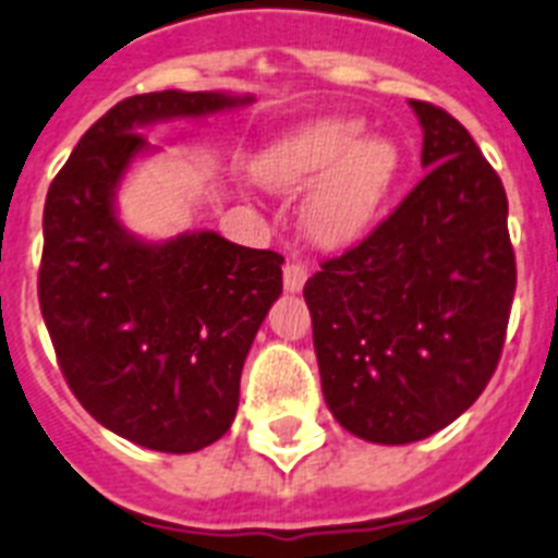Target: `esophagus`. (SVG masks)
<instances>
[{
  "mask_svg": "<svg viewBox=\"0 0 558 558\" xmlns=\"http://www.w3.org/2000/svg\"><path fill=\"white\" fill-rule=\"evenodd\" d=\"M304 282H307V268H304L299 259H290L288 265H284V290L299 293V290L304 288Z\"/></svg>",
  "mask_w": 558,
  "mask_h": 558,
  "instance_id": "34e87169",
  "label": "esophagus"
}]
</instances>
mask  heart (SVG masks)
Masks as SVG:
<instances>
[{
    "label": "heart",
    "instance_id": "obj_1",
    "mask_svg": "<svg viewBox=\"0 0 558 558\" xmlns=\"http://www.w3.org/2000/svg\"><path fill=\"white\" fill-rule=\"evenodd\" d=\"M355 116H322L299 123L262 151L256 171L279 192L311 185L299 208L307 240L341 247L373 226L392 192L401 151L387 135H364Z\"/></svg>",
    "mask_w": 558,
    "mask_h": 558
}]
</instances>
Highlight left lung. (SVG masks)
Segmentation results:
<instances>
[{
    "label": "left lung",
    "mask_w": 558,
    "mask_h": 558,
    "mask_svg": "<svg viewBox=\"0 0 558 558\" xmlns=\"http://www.w3.org/2000/svg\"><path fill=\"white\" fill-rule=\"evenodd\" d=\"M409 107L426 178L304 284L327 407L380 446L435 435L477 401L517 290L502 180L446 109Z\"/></svg>",
    "instance_id": "left-lung-1"
}]
</instances>
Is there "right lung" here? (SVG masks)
I'll use <instances>...</instances> for the list:
<instances>
[{
	"mask_svg": "<svg viewBox=\"0 0 558 558\" xmlns=\"http://www.w3.org/2000/svg\"><path fill=\"white\" fill-rule=\"evenodd\" d=\"M251 95H132L84 132L45 203L39 304L66 384L95 421L143 449L189 454L231 428L256 330L282 293V256L214 231L146 242L116 194L143 130L247 107Z\"/></svg>",
	"mask_w": 558,
	"mask_h": 558,
	"instance_id": "add662e5",
	"label": "right lung"
}]
</instances>
